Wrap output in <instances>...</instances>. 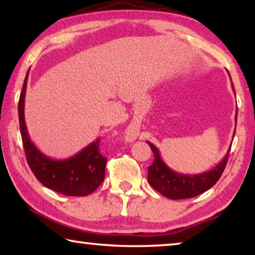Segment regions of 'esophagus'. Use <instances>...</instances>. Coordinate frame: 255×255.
<instances>
[{"mask_svg":"<svg viewBox=\"0 0 255 255\" xmlns=\"http://www.w3.org/2000/svg\"><path fill=\"white\" fill-rule=\"evenodd\" d=\"M128 137L130 138V139H131V138L135 137V133H133L132 130H128Z\"/></svg>","mask_w":255,"mask_h":255,"instance_id":"1","label":"esophagus"}]
</instances>
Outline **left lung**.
<instances>
[{
  "instance_id": "obj_1",
  "label": "left lung",
  "mask_w": 255,
  "mask_h": 255,
  "mask_svg": "<svg viewBox=\"0 0 255 255\" xmlns=\"http://www.w3.org/2000/svg\"><path fill=\"white\" fill-rule=\"evenodd\" d=\"M232 88L235 93L233 84ZM235 119L237 120V115ZM233 138H234V136H233ZM147 144L154 153V162L152 165L148 166V183L161 195L173 200L188 199V198L197 197L198 195H201L202 192L207 191V190L213 187L222 176L224 170H225L228 155H230L231 152L230 147L225 156L214 169L200 174L189 175L178 173V172L170 169L164 163L161 156H159L158 149L149 141H147Z\"/></svg>"
}]
</instances>
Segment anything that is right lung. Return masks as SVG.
<instances>
[{
    "label": "right lung",
    "mask_w": 255,
    "mask_h": 255,
    "mask_svg": "<svg viewBox=\"0 0 255 255\" xmlns=\"http://www.w3.org/2000/svg\"><path fill=\"white\" fill-rule=\"evenodd\" d=\"M29 71L25 75L19 99V123L21 138L27 162L39 182L53 191L65 196L83 197L91 195L103 180L107 158L99 152L100 139L97 138L74 156L53 159L42 154L30 140L24 120V98Z\"/></svg>",
    "instance_id": "1"
}]
</instances>
